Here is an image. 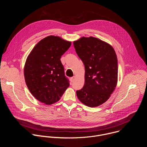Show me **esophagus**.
Returning a JSON list of instances; mask_svg holds the SVG:
<instances>
[{"instance_id": "esophagus-1", "label": "esophagus", "mask_w": 147, "mask_h": 147, "mask_svg": "<svg viewBox=\"0 0 147 147\" xmlns=\"http://www.w3.org/2000/svg\"><path fill=\"white\" fill-rule=\"evenodd\" d=\"M74 79H75V77H74V76L71 77V78H70V81H71V82H73V81H74Z\"/></svg>"}]
</instances>
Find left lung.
<instances>
[{"label": "left lung", "instance_id": "left-lung-1", "mask_svg": "<svg viewBox=\"0 0 147 147\" xmlns=\"http://www.w3.org/2000/svg\"><path fill=\"white\" fill-rule=\"evenodd\" d=\"M74 47L85 66V84L76 91L78 99L89 107L106 102L117 84L118 63L114 49L96 38L82 37Z\"/></svg>", "mask_w": 147, "mask_h": 147}]
</instances>
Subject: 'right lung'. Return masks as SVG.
Masks as SVG:
<instances>
[{"label":"right lung","mask_w":147,"mask_h":147,"mask_svg":"<svg viewBox=\"0 0 147 147\" xmlns=\"http://www.w3.org/2000/svg\"><path fill=\"white\" fill-rule=\"evenodd\" d=\"M71 42L50 35L35 46L24 66L26 85L40 102L51 105L60 99L69 87L61 56L70 48Z\"/></svg>","instance_id":"obj_1"}]
</instances>
